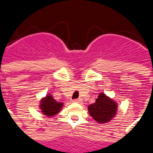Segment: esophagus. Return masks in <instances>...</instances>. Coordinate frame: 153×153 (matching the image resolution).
<instances>
[{
	"mask_svg": "<svg viewBox=\"0 0 153 153\" xmlns=\"http://www.w3.org/2000/svg\"><path fill=\"white\" fill-rule=\"evenodd\" d=\"M80 101H81V100H80L79 98H76V99L74 100V102H77V103L80 102Z\"/></svg>",
	"mask_w": 153,
	"mask_h": 153,
	"instance_id": "esophagus-1",
	"label": "esophagus"
}]
</instances>
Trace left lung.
<instances>
[{"label": "left lung", "mask_w": 153, "mask_h": 153, "mask_svg": "<svg viewBox=\"0 0 153 153\" xmlns=\"http://www.w3.org/2000/svg\"><path fill=\"white\" fill-rule=\"evenodd\" d=\"M88 111L97 122L106 123L110 121L115 115L116 105L112 100L101 93L96 102L88 106Z\"/></svg>", "instance_id": "obj_1"}]
</instances>
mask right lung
<instances>
[{"label": "right lung", "instance_id": "obj_1", "mask_svg": "<svg viewBox=\"0 0 153 153\" xmlns=\"http://www.w3.org/2000/svg\"><path fill=\"white\" fill-rule=\"evenodd\" d=\"M62 105V103L56 102L51 96H47L43 101H42L41 109L45 115L51 116L60 111Z\"/></svg>", "mask_w": 153, "mask_h": 153}]
</instances>
